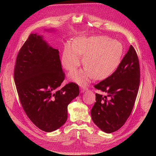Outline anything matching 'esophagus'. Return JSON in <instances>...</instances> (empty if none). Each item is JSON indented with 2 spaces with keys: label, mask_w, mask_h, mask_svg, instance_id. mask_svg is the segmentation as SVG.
<instances>
[{
  "label": "esophagus",
  "mask_w": 156,
  "mask_h": 156,
  "mask_svg": "<svg viewBox=\"0 0 156 156\" xmlns=\"http://www.w3.org/2000/svg\"><path fill=\"white\" fill-rule=\"evenodd\" d=\"M87 88L83 86L81 88V93H84L85 91H87Z\"/></svg>",
  "instance_id": "obj_1"
}]
</instances>
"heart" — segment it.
Masks as SVG:
<instances>
[{"label":"heart","mask_w":156,"mask_h":156,"mask_svg":"<svg viewBox=\"0 0 156 156\" xmlns=\"http://www.w3.org/2000/svg\"><path fill=\"white\" fill-rule=\"evenodd\" d=\"M123 52L121 42L105 36L80 37L75 40L72 46L66 44L62 62L69 71L76 69L84 55L83 70L72 72L69 76L79 84L86 83L94 77L101 80L112 75L118 67Z\"/></svg>","instance_id":"obj_1"}]
</instances>
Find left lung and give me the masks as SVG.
<instances>
[{"mask_svg": "<svg viewBox=\"0 0 156 156\" xmlns=\"http://www.w3.org/2000/svg\"><path fill=\"white\" fill-rule=\"evenodd\" d=\"M138 57L131 45L117 70L94 85L106 93L96 94L91 114L93 122L103 131L113 133L120 129L129 117L134 106L140 81Z\"/></svg>", "mask_w": 156, "mask_h": 156, "instance_id": "8db88e82", "label": "left lung"}]
</instances>
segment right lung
<instances>
[{
	"label": "right lung",
	"instance_id": "obj_1",
	"mask_svg": "<svg viewBox=\"0 0 156 156\" xmlns=\"http://www.w3.org/2000/svg\"><path fill=\"white\" fill-rule=\"evenodd\" d=\"M64 78L58 50L42 36L31 34L17 55L14 80L26 114L42 131L61 127L67 119L68 105L79 95L75 83L60 87Z\"/></svg>",
	"mask_w": 156,
	"mask_h": 156
}]
</instances>
